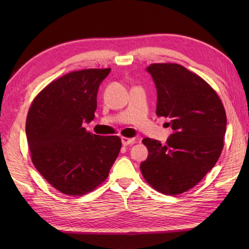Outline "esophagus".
Wrapping results in <instances>:
<instances>
[{
	"label": "esophagus",
	"mask_w": 249,
	"mask_h": 249,
	"mask_svg": "<svg viewBox=\"0 0 249 249\" xmlns=\"http://www.w3.org/2000/svg\"><path fill=\"white\" fill-rule=\"evenodd\" d=\"M135 143V139L134 138H125V137H122V144L123 145H129Z\"/></svg>",
	"instance_id": "1"
}]
</instances>
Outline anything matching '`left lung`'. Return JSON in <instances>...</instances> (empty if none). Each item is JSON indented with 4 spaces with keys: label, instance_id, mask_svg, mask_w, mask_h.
Instances as JSON below:
<instances>
[{
    "label": "left lung",
    "instance_id": "1",
    "mask_svg": "<svg viewBox=\"0 0 249 249\" xmlns=\"http://www.w3.org/2000/svg\"><path fill=\"white\" fill-rule=\"evenodd\" d=\"M157 91L156 115L170 119L167 143L144 138L149 156L140 170L153 188L178 195L197 185L218 160L227 118L221 100L202 78L178 64L146 68Z\"/></svg>",
    "mask_w": 249,
    "mask_h": 249
}]
</instances>
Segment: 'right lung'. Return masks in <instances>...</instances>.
Segmentation results:
<instances>
[{"label": "right lung", "instance_id": "1", "mask_svg": "<svg viewBox=\"0 0 249 249\" xmlns=\"http://www.w3.org/2000/svg\"><path fill=\"white\" fill-rule=\"evenodd\" d=\"M110 68L72 71L51 82L32 104L25 134L32 161L61 193L81 196L107 178L122 142L83 127L95 118L100 83Z\"/></svg>", "mask_w": 249, "mask_h": 249}]
</instances>
